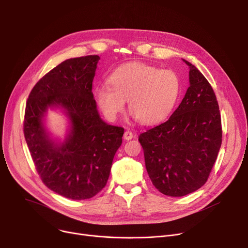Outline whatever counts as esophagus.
<instances>
[{
  "label": "esophagus",
  "mask_w": 248,
  "mask_h": 248,
  "mask_svg": "<svg viewBox=\"0 0 248 248\" xmlns=\"http://www.w3.org/2000/svg\"><path fill=\"white\" fill-rule=\"evenodd\" d=\"M133 138H134V134H133L131 131L124 132V139L125 140H132Z\"/></svg>",
  "instance_id": "esophagus-1"
}]
</instances>
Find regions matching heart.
I'll return each mask as SVG.
<instances>
[{
	"label": "heart",
	"mask_w": 248,
	"mask_h": 248,
	"mask_svg": "<svg viewBox=\"0 0 248 248\" xmlns=\"http://www.w3.org/2000/svg\"><path fill=\"white\" fill-rule=\"evenodd\" d=\"M108 84L95 87L94 97L109 121L116 119L127 100L128 109L142 124H155L170 114L178 100L181 81L172 70L134 62L116 68Z\"/></svg>",
	"instance_id": "heart-1"
}]
</instances>
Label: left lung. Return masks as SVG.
I'll list each match as a JSON object with an SVG mask.
<instances>
[{
  "label": "left lung",
  "instance_id": "1",
  "mask_svg": "<svg viewBox=\"0 0 248 248\" xmlns=\"http://www.w3.org/2000/svg\"><path fill=\"white\" fill-rule=\"evenodd\" d=\"M190 86L167 122L139 136L153 185L171 197L185 196L209 178L222 142L214 90L190 62Z\"/></svg>",
  "mask_w": 248,
  "mask_h": 248
}]
</instances>
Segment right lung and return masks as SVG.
I'll return each mask as SVG.
<instances>
[{"mask_svg":"<svg viewBox=\"0 0 248 248\" xmlns=\"http://www.w3.org/2000/svg\"><path fill=\"white\" fill-rule=\"evenodd\" d=\"M98 55L63 61L32 88L26 102L24 136L36 170L46 187L72 200L93 198L107 185L124 129L104 123L93 93ZM60 106L72 123L62 144L46 134L42 117Z\"/></svg>","mask_w":248,"mask_h":248,"instance_id":"add662e5","label":"right lung"}]
</instances>
